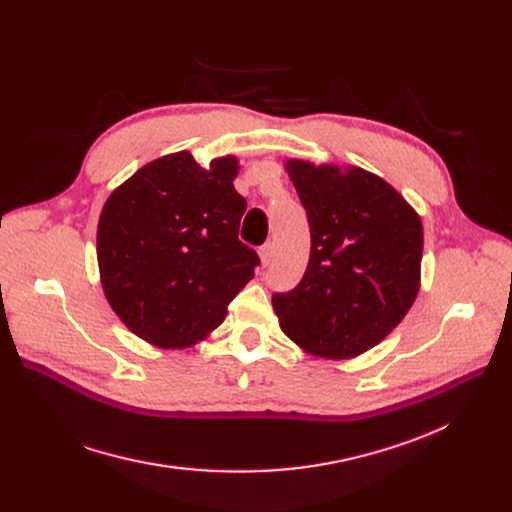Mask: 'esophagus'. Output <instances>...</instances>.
Segmentation results:
<instances>
[{
	"mask_svg": "<svg viewBox=\"0 0 512 512\" xmlns=\"http://www.w3.org/2000/svg\"><path fill=\"white\" fill-rule=\"evenodd\" d=\"M259 255H261L263 265H270L274 261V257H276V245H274V242H267V245H263Z\"/></svg>",
	"mask_w": 512,
	"mask_h": 512,
	"instance_id": "34e87169",
	"label": "esophagus"
}]
</instances>
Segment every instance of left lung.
I'll return each mask as SVG.
<instances>
[{
	"mask_svg": "<svg viewBox=\"0 0 512 512\" xmlns=\"http://www.w3.org/2000/svg\"><path fill=\"white\" fill-rule=\"evenodd\" d=\"M307 211L305 276L272 297L282 332L307 353L351 359L384 340L419 292L423 226L394 188L361 168L290 159Z\"/></svg>",
	"mask_w": 512,
	"mask_h": 512,
	"instance_id": "left-lung-1",
	"label": "left lung"
}]
</instances>
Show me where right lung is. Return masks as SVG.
Segmentation results:
<instances>
[{
  "label": "right lung",
  "mask_w": 512,
  "mask_h": 512,
  "mask_svg": "<svg viewBox=\"0 0 512 512\" xmlns=\"http://www.w3.org/2000/svg\"><path fill=\"white\" fill-rule=\"evenodd\" d=\"M236 157L201 168L188 151L134 172L105 201L97 228L101 286L130 332L184 348L218 328L255 276L257 253L238 240L247 209L232 180Z\"/></svg>",
  "instance_id": "1"
}]
</instances>
